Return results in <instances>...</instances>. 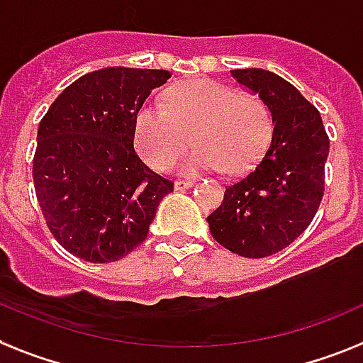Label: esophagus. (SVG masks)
I'll return each instance as SVG.
<instances>
[{
  "label": "esophagus",
  "mask_w": 363,
  "mask_h": 363,
  "mask_svg": "<svg viewBox=\"0 0 363 363\" xmlns=\"http://www.w3.org/2000/svg\"><path fill=\"white\" fill-rule=\"evenodd\" d=\"M193 187V182H187V179H176L174 189L176 191H185V189Z\"/></svg>",
  "instance_id": "34e87169"
}]
</instances>
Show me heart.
Wrapping results in <instances>:
<instances>
[{"mask_svg":"<svg viewBox=\"0 0 363 363\" xmlns=\"http://www.w3.org/2000/svg\"><path fill=\"white\" fill-rule=\"evenodd\" d=\"M271 131V109L262 96L213 79L172 86L163 106L140 107L133 125L135 146L157 170L170 169L193 135L196 148L182 164L187 174L217 169L239 174L263 154Z\"/></svg>","mask_w":363,"mask_h":363,"instance_id":"heart-1","label":"heart"}]
</instances>
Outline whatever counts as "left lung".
<instances>
[{
    "label": "left lung",
    "mask_w": 363,
    "mask_h": 363,
    "mask_svg": "<svg viewBox=\"0 0 363 363\" xmlns=\"http://www.w3.org/2000/svg\"><path fill=\"white\" fill-rule=\"evenodd\" d=\"M232 77L262 96L274 128L256 167L226 187L208 217L209 232L230 252L265 257L291 245L315 217L330 140L319 111L289 81L262 68L232 70Z\"/></svg>",
    "instance_id": "1"
}]
</instances>
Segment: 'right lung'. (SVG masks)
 I'll list each match as a JSON object with an SVG mask.
<instances>
[{
  "label": "right lung",
  "instance_id": "1",
  "mask_svg": "<svg viewBox=\"0 0 363 363\" xmlns=\"http://www.w3.org/2000/svg\"><path fill=\"white\" fill-rule=\"evenodd\" d=\"M170 72L101 68L57 96L38 125L33 182L53 238L74 256L111 263L148 235L174 184L133 148L137 111Z\"/></svg>",
  "mask_w": 363,
  "mask_h": 363
}]
</instances>
